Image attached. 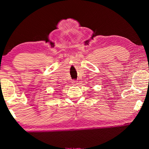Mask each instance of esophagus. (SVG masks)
<instances>
[{
	"label": "esophagus",
	"mask_w": 149,
	"mask_h": 149,
	"mask_svg": "<svg viewBox=\"0 0 149 149\" xmlns=\"http://www.w3.org/2000/svg\"><path fill=\"white\" fill-rule=\"evenodd\" d=\"M77 81L76 80H73L72 81V84H73V85H75V84H77Z\"/></svg>",
	"instance_id": "1"
}]
</instances>
